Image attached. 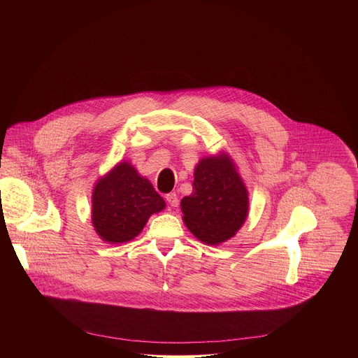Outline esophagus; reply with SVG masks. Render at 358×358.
<instances>
[{"label":"esophagus","instance_id":"obj_1","mask_svg":"<svg viewBox=\"0 0 358 358\" xmlns=\"http://www.w3.org/2000/svg\"><path fill=\"white\" fill-rule=\"evenodd\" d=\"M165 200H166V203L171 205V206H178L179 205V200H178V196H176V193H169V194H166L165 196Z\"/></svg>","mask_w":358,"mask_h":358}]
</instances>
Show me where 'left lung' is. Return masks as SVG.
Instances as JSON below:
<instances>
[{
  "mask_svg": "<svg viewBox=\"0 0 358 358\" xmlns=\"http://www.w3.org/2000/svg\"><path fill=\"white\" fill-rule=\"evenodd\" d=\"M180 208L187 229L205 244L224 243L241 229L250 209L248 190L227 154L200 159L193 193L182 199Z\"/></svg>",
  "mask_w": 358,
  "mask_h": 358,
  "instance_id": "8db88e82",
  "label": "left lung"
}]
</instances>
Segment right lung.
Returning a JSON list of instances; mask_svg holds the SVG:
<instances>
[{
  "label": "right lung",
  "mask_w": 358,
  "mask_h": 358,
  "mask_svg": "<svg viewBox=\"0 0 358 358\" xmlns=\"http://www.w3.org/2000/svg\"><path fill=\"white\" fill-rule=\"evenodd\" d=\"M165 208L153 185L128 161L118 162L101 178L92 192V224L108 244L134 240L149 217Z\"/></svg>",
  "instance_id": "right-lung-1"
}]
</instances>
